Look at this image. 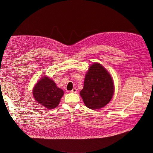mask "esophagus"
Returning a JSON list of instances; mask_svg holds the SVG:
<instances>
[{
	"instance_id": "esophagus-1",
	"label": "esophagus",
	"mask_w": 153,
	"mask_h": 153,
	"mask_svg": "<svg viewBox=\"0 0 153 153\" xmlns=\"http://www.w3.org/2000/svg\"><path fill=\"white\" fill-rule=\"evenodd\" d=\"M71 92H72V93H76V92H77V88H74L71 91Z\"/></svg>"
}]
</instances>
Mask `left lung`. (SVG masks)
Instances as JSON below:
<instances>
[{"label": "left lung", "instance_id": "left-lung-1", "mask_svg": "<svg viewBox=\"0 0 153 153\" xmlns=\"http://www.w3.org/2000/svg\"><path fill=\"white\" fill-rule=\"evenodd\" d=\"M114 87L113 80L107 70L100 63H94L85 74L80 95L87 108L98 109L109 103L114 94Z\"/></svg>", "mask_w": 153, "mask_h": 153}]
</instances>
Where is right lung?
Masks as SVG:
<instances>
[{"label": "right lung", "mask_w": 153, "mask_h": 153, "mask_svg": "<svg viewBox=\"0 0 153 153\" xmlns=\"http://www.w3.org/2000/svg\"><path fill=\"white\" fill-rule=\"evenodd\" d=\"M33 95L39 104L47 109H54L59 105L64 91L56 86L53 80L44 76L34 87Z\"/></svg>", "instance_id": "right-lung-1"}]
</instances>
